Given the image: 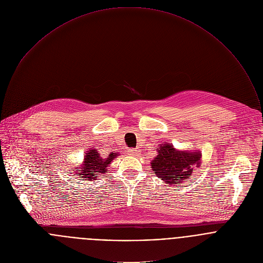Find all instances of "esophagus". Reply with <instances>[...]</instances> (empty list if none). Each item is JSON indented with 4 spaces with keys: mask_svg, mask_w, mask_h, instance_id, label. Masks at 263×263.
<instances>
[{
    "mask_svg": "<svg viewBox=\"0 0 263 263\" xmlns=\"http://www.w3.org/2000/svg\"><path fill=\"white\" fill-rule=\"evenodd\" d=\"M140 150L139 149H129L128 150V154L130 155V156H138V155H140Z\"/></svg>",
    "mask_w": 263,
    "mask_h": 263,
    "instance_id": "esophagus-1",
    "label": "esophagus"
}]
</instances>
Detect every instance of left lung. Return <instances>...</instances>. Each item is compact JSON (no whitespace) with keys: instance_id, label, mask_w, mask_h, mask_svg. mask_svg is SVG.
I'll list each match as a JSON object with an SVG mask.
<instances>
[{"instance_id":"left-lung-1","label":"left lung","mask_w":263,"mask_h":263,"mask_svg":"<svg viewBox=\"0 0 263 263\" xmlns=\"http://www.w3.org/2000/svg\"><path fill=\"white\" fill-rule=\"evenodd\" d=\"M156 151L157 155L150 162L151 168L165 184L179 186L189 179L195 166H200L199 150H179L165 142L159 144Z\"/></svg>"}]
</instances>
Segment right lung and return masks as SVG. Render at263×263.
Here are the masks:
<instances>
[{
	"label": "right lung",
	"mask_w": 263,
	"mask_h": 263,
	"mask_svg": "<svg viewBox=\"0 0 263 263\" xmlns=\"http://www.w3.org/2000/svg\"><path fill=\"white\" fill-rule=\"evenodd\" d=\"M118 155H120L118 152H111L108 156L103 157L96 148H89V150L85 152L82 163L77 165L73 171L81 180H97L98 175L107 173L108 166Z\"/></svg>",
	"instance_id": "1"
}]
</instances>
